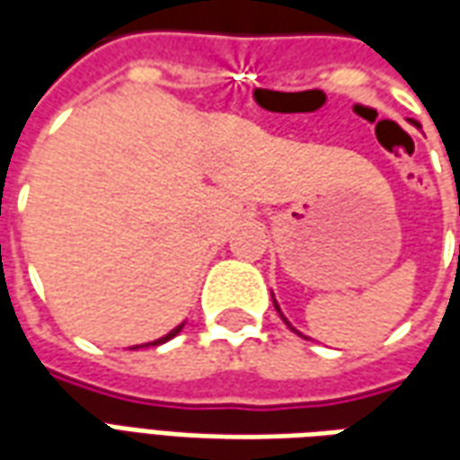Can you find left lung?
<instances>
[{
    "mask_svg": "<svg viewBox=\"0 0 460 460\" xmlns=\"http://www.w3.org/2000/svg\"><path fill=\"white\" fill-rule=\"evenodd\" d=\"M413 127H416V121H413ZM271 296H274V294H271ZM274 306H276V311H279V316H281V319H284V323H286V326H288V329L294 331V333H298V331L294 329V326H291V323H288V319H286L284 314H281V308H279V304H276V298H274ZM298 336H301V333H298Z\"/></svg>",
    "mask_w": 460,
    "mask_h": 460,
    "instance_id": "left-lung-1",
    "label": "left lung"
}]
</instances>
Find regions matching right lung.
<instances>
[{
  "mask_svg": "<svg viewBox=\"0 0 460 460\" xmlns=\"http://www.w3.org/2000/svg\"><path fill=\"white\" fill-rule=\"evenodd\" d=\"M184 323H186V321H184ZM184 323H179L176 329L169 331V333H166V336H162V339H156V341H152V343H141V346H134V349H144V346H159V343H166V341H169V339H174L179 331L184 329Z\"/></svg>",
  "mask_w": 460,
  "mask_h": 460,
  "instance_id": "add662e5",
  "label": "right lung"
}]
</instances>
